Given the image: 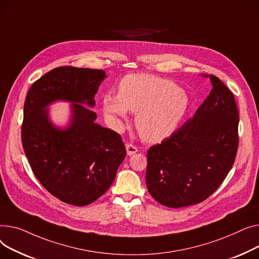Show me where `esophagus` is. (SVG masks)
Returning <instances> with one entry per match:
<instances>
[{
    "label": "esophagus",
    "instance_id": "obj_1",
    "mask_svg": "<svg viewBox=\"0 0 259 259\" xmlns=\"http://www.w3.org/2000/svg\"><path fill=\"white\" fill-rule=\"evenodd\" d=\"M126 151H127L128 156H132V155L136 154L137 151H138V148H137L135 145L128 143V144H126Z\"/></svg>",
    "mask_w": 259,
    "mask_h": 259
}]
</instances>
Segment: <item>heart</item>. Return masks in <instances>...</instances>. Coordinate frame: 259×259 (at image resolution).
I'll return each mask as SVG.
<instances>
[{"label":"heart","instance_id":"b5f03b06","mask_svg":"<svg viewBox=\"0 0 259 259\" xmlns=\"http://www.w3.org/2000/svg\"><path fill=\"white\" fill-rule=\"evenodd\" d=\"M103 112L116 128L127 112L137 113L136 127L146 142L170 136L184 117L189 98L174 81L150 74H128L120 80L118 94L103 96Z\"/></svg>","mask_w":259,"mask_h":259}]
</instances>
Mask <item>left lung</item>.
<instances>
[{
  "label": "left lung",
  "instance_id": "obj_1",
  "mask_svg": "<svg viewBox=\"0 0 259 259\" xmlns=\"http://www.w3.org/2000/svg\"><path fill=\"white\" fill-rule=\"evenodd\" d=\"M210 80L213 89L194 116L147 151L146 186L163 206L205 201L234 164L239 120L235 98L217 76L210 75Z\"/></svg>",
  "mask_w": 259,
  "mask_h": 259
}]
</instances>
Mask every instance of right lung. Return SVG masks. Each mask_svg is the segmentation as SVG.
<instances>
[{"label":"right lung","mask_w":259,"mask_h":259,"mask_svg":"<svg viewBox=\"0 0 259 259\" xmlns=\"http://www.w3.org/2000/svg\"><path fill=\"white\" fill-rule=\"evenodd\" d=\"M104 78L102 70L58 67L33 82L24 104L22 143L31 169L45 189L73 206L93 203L108 190L126 155L121 136L95 123L90 109ZM55 100L73 102L66 130L48 119L45 108Z\"/></svg>","instance_id":"right-lung-1"}]
</instances>
